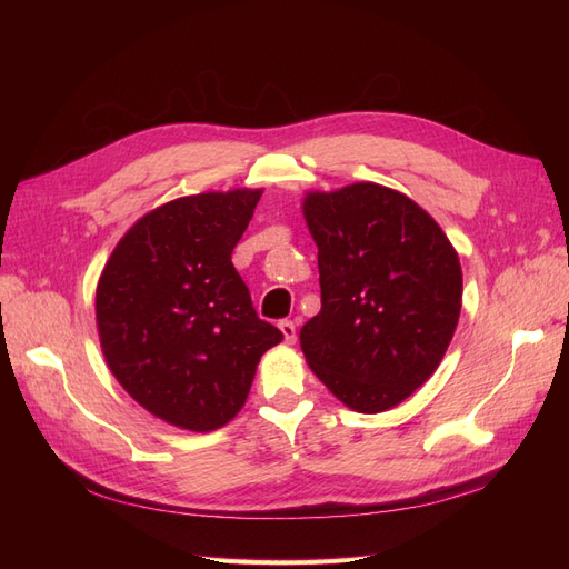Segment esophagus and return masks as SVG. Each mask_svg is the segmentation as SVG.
Instances as JSON below:
<instances>
[{"label":"esophagus","instance_id":"obj_1","mask_svg":"<svg viewBox=\"0 0 569 569\" xmlns=\"http://www.w3.org/2000/svg\"><path fill=\"white\" fill-rule=\"evenodd\" d=\"M280 330H282L287 343H295L297 341V325H295V320H280Z\"/></svg>","mask_w":569,"mask_h":569}]
</instances>
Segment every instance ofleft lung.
Masks as SVG:
<instances>
[{
  "label": "left lung",
  "mask_w": 569,
  "mask_h": 569,
  "mask_svg": "<svg viewBox=\"0 0 569 569\" xmlns=\"http://www.w3.org/2000/svg\"><path fill=\"white\" fill-rule=\"evenodd\" d=\"M303 216L322 303L299 335L308 366L358 412L393 408L449 349L462 299L458 253L416 201L375 182L308 194Z\"/></svg>",
  "instance_id": "obj_1"
}]
</instances>
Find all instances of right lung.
Masks as SVG:
<instances>
[{
    "instance_id": "add662e5",
    "label": "right lung",
    "mask_w": 569,
    "mask_h": 569,
    "mask_svg": "<svg viewBox=\"0 0 569 569\" xmlns=\"http://www.w3.org/2000/svg\"><path fill=\"white\" fill-rule=\"evenodd\" d=\"M261 189L176 199L137 220L97 287L101 351L151 416L211 432L244 406L261 356L282 341L232 266Z\"/></svg>"
}]
</instances>
